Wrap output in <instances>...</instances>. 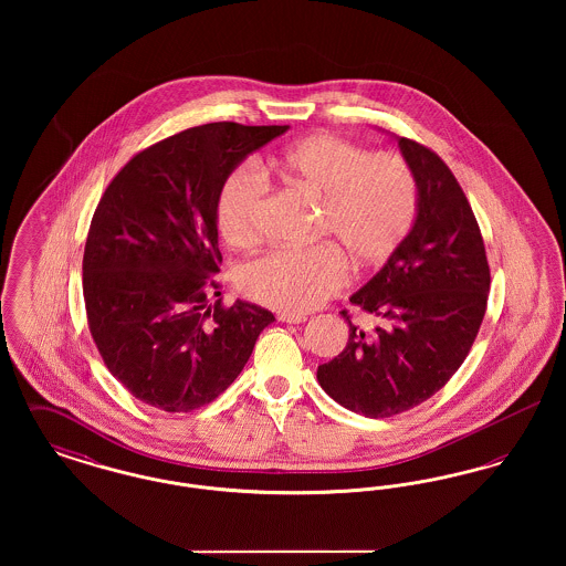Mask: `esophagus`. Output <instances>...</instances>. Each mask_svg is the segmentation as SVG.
I'll use <instances>...</instances> for the list:
<instances>
[{
  "instance_id": "esophagus-1",
  "label": "esophagus",
  "mask_w": 566,
  "mask_h": 566,
  "mask_svg": "<svg viewBox=\"0 0 566 566\" xmlns=\"http://www.w3.org/2000/svg\"><path fill=\"white\" fill-rule=\"evenodd\" d=\"M277 321L280 323L301 324L305 323L307 318L303 314H277Z\"/></svg>"
}]
</instances>
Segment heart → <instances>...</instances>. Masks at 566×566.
<instances>
[{"instance_id":"heart-1","label":"heart","mask_w":566,"mask_h":566,"mask_svg":"<svg viewBox=\"0 0 566 566\" xmlns=\"http://www.w3.org/2000/svg\"><path fill=\"white\" fill-rule=\"evenodd\" d=\"M271 169L323 197L318 233L331 235L358 268L386 261L409 235L418 214L416 176L397 153H367L333 134L303 137L271 159ZM270 182L256 163L235 167L216 201L224 242L254 245L263 235ZM335 243L273 248L238 273L245 296L284 314H303L335 295L348 263Z\"/></svg>"}]
</instances>
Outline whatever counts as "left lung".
<instances>
[{"instance_id":"8db88e82","label":"left lung","mask_w":566,"mask_h":566,"mask_svg":"<svg viewBox=\"0 0 566 566\" xmlns=\"http://www.w3.org/2000/svg\"><path fill=\"white\" fill-rule=\"evenodd\" d=\"M418 182V216L388 263L350 296L376 316L352 324L348 346L318 367L324 392L367 418H388L431 399L471 350L484 321L490 268L484 238L457 176L443 159L399 139Z\"/></svg>"}]
</instances>
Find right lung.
<instances>
[{
    "instance_id": "right-lung-1",
    "label": "right lung",
    "mask_w": 566,
    "mask_h": 566,
    "mask_svg": "<svg viewBox=\"0 0 566 566\" xmlns=\"http://www.w3.org/2000/svg\"><path fill=\"white\" fill-rule=\"evenodd\" d=\"M286 129L190 127L139 150L104 190L82 256L86 321L109 374L142 403H212L275 321L248 301L222 305L216 201L238 163Z\"/></svg>"
}]
</instances>
